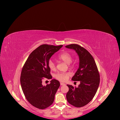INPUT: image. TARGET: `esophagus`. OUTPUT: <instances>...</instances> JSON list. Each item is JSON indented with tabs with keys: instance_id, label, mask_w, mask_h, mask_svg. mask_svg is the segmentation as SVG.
<instances>
[{
	"instance_id": "1",
	"label": "esophagus",
	"mask_w": 120,
	"mask_h": 120,
	"mask_svg": "<svg viewBox=\"0 0 120 120\" xmlns=\"http://www.w3.org/2000/svg\"><path fill=\"white\" fill-rule=\"evenodd\" d=\"M65 84H64V83H62V82H61L60 83V85L61 86H63V85H65Z\"/></svg>"
}]
</instances>
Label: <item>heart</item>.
I'll list each match as a JSON object with an SVG mask.
<instances>
[{
    "label": "heart",
    "mask_w": 120,
    "mask_h": 120,
    "mask_svg": "<svg viewBox=\"0 0 120 120\" xmlns=\"http://www.w3.org/2000/svg\"><path fill=\"white\" fill-rule=\"evenodd\" d=\"M58 58H59V59L65 62L66 64H69L70 66H71L70 64H71L73 58L71 54L70 53L67 52L62 53L60 55H59ZM48 66L50 70L52 71L54 70L56 68V64L55 62L51 59L49 60V61H48ZM69 76H70V74L67 72H60L55 75V78L61 82L66 81L68 79Z\"/></svg>",
    "instance_id": "heart-1"
}]
</instances>
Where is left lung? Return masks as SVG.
I'll return each mask as SVG.
<instances>
[{
	"mask_svg": "<svg viewBox=\"0 0 120 120\" xmlns=\"http://www.w3.org/2000/svg\"><path fill=\"white\" fill-rule=\"evenodd\" d=\"M66 48L74 49L79 56V68L71 80L80 82L77 87L67 85L69 90L66 97L71 105L81 108L89 103L95 96L100 83V74L95 60L86 49L75 44Z\"/></svg>",
	"mask_w": 120,
	"mask_h": 120,
	"instance_id": "8db88e82",
	"label": "left lung"
}]
</instances>
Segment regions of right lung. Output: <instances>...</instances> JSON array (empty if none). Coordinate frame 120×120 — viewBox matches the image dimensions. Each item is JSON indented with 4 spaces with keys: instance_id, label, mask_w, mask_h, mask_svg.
Instances as JSON below:
<instances>
[{
    "instance_id": "1",
    "label": "right lung",
    "mask_w": 120,
    "mask_h": 120,
    "mask_svg": "<svg viewBox=\"0 0 120 120\" xmlns=\"http://www.w3.org/2000/svg\"><path fill=\"white\" fill-rule=\"evenodd\" d=\"M63 47L43 44L31 52L22 69L20 83L28 101L35 108L44 109L53 103L55 94L60 86L59 82L52 79L46 86L44 78L51 79L48 61L52 56Z\"/></svg>"
}]
</instances>
